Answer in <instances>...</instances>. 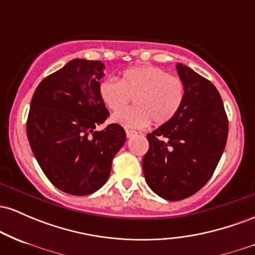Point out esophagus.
<instances>
[{
	"label": "esophagus",
	"instance_id": "esophagus-1",
	"mask_svg": "<svg viewBox=\"0 0 255 255\" xmlns=\"http://www.w3.org/2000/svg\"><path fill=\"white\" fill-rule=\"evenodd\" d=\"M126 135H127V137H131L134 135H136V131L135 130H126Z\"/></svg>",
	"mask_w": 255,
	"mask_h": 255
}]
</instances>
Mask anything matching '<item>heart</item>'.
Segmentation results:
<instances>
[{
	"label": "heart",
	"instance_id": "b5f03b06",
	"mask_svg": "<svg viewBox=\"0 0 255 255\" xmlns=\"http://www.w3.org/2000/svg\"><path fill=\"white\" fill-rule=\"evenodd\" d=\"M183 81L153 66L126 69L121 79L107 78L99 84V96L110 110L118 111L134 98L136 108L114 114L115 124L126 128H142L150 124L163 125L180 111L184 101Z\"/></svg>",
	"mask_w": 255,
	"mask_h": 255
}]
</instances>
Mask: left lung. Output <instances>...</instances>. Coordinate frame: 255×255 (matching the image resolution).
Returning a JSON list of instances; mask_svg holds the SVG:
<instances>
[{"label": "left lung", "mask_w": 255, "mask_h": 255, "mask_svg": "<svg viewBox=\"0 0 255 255\" xmlns=\"http://www.w3.org/2000/svg\"><path fill=\"white\" fill-rule=\"evenodd\" d=\"M186 93L174 119L147 134L142 158L145 180L160 198L182 200L212 176L228 139V118L217 89L189 67L177 63Z\"/></svg>", "instance_id": "obj_1"}]
</instances>
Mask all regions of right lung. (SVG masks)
Returning <instances> with one entry per match:
<instances>
[{"label":"right lung","mask_w":255,"mask_h":255,"mask_svg":"<svg viewBox=\"0 0 255 255\" xmlns=\"http://www.w3.org/2000/svg\"><path fill=\"white\" fill-rule=\"evenodd\" d=\"M101 61L75 58L38 85L28 113V142L49 181L72 195L98 191L126 141L118 124L95 130L109 116L99 96Z\"/></svg>","instance_id":"add662e5"}]
</instances>
